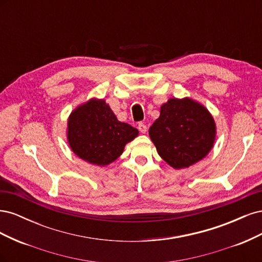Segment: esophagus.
<instances>
[{
    "mask_svg": "<svg viewBox=\"0 0 262 262\" xmlns=\"http://www.w3.org/2000/svg\"><path fill=\"white\" fill-rule=\"evenodd\" d=\"M138 128H139V130H140L141 133H146V131H147V126H146L145 123H143V122H140Z\"/></svg>",
    "mask_w": 262,
    "mask_h": 262,
    "instance_id": "1",
    "label": "esophagus"
}]
</instances>
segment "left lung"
<instances>
[{"label":"left lung","mask_w":262,"mask_h":262,"mask_svg":"<svg viewBox=\"0 0 262 262\" xmlns=\"http://www.w3.org/2000/svg\"><path fill=\"white\" fill-rule=\"evenodd\" d=\"M157 153L175 169L187 168L208 155L216 126L209 110L191 98H170L148 130Z\"/></svg>","instance_id":"8db88e82"}]
</instances>
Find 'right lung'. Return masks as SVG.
Instances as JSON below:
<instances>
[{
    "label": "right lung",
    "mask_w": 262,
    "mask_h": 262,
    "mask_svg": "<svg viewBox=\"0 0 262 262\" xmlns=\"http://www.w3.org/2000/svg\"><path fill=\"white\" fill-rule=\"evenodd\" d=\"M138 134L132 125L118 120L104 99L92 98L78 106L68 121L71 149L82 160L98 166L115 162Z\"/></svg>",
    "instance_id": "obj_1"
}]
</instances>
